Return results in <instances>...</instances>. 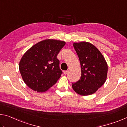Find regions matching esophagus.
Returning a JSON list of instances; mask_svg holds the SVG:
<instances>
[{
    "instance_id": "34e87169",
    "label": "esophagus",
    "mask_w": 127,
    "mask_h": 127,
    "mask_svg": "<svg viewBox=\"0 0 127 127\" xmlns=\"http://www.w3.org/2000/svg\"><path fill=\"white\" fill-rule=\"evenodd\" d=\"M68 71H67H67H63V73H64V74H67L68 73Z\"/></svg>"
}]
</instances>
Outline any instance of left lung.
I'll return each mask as SVG.
<instances>
[{
  "label": "left lung",
  "mask_w": 127,
  "mask_h": 127,
  "mask_svg": "<svg viewBox=\"0 0 127 127\" xmlns=\"http://www.w3.org/2000/svg\"><path fill=\"white\" fill-rule=\"evenodd\" d=\"M81 64L80 79L72 83V88L82 96L91 95L103 85L107 78L108 66L101 53L88 42L73 43Z\"/></svg>",
  "instance_id": "left-lung-1"
}]
</instances>
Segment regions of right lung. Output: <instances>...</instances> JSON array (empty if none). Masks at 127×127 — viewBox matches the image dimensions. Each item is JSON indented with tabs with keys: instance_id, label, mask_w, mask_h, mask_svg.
Returning a JSON list of instances; mask_svg holds the SVG:
<instances>
[{
	"instance_id": "right-lung-1",
	"label": "right lung",
	"mask_w": 127,
	"mask_h": 127,
	"mask_svg": "<svg viewBox=\"0 0 127 127\" xmlns=\"http://www.w3.org/2000/svg\"><path fill=\"white\" fill-rule=\"evenodd\" d=\"M64 41L47 39L38 42L24 54L19 63L23 81L38 93L47 91L61 76L58 54Z\"/></svg>"
}]
</instances>
